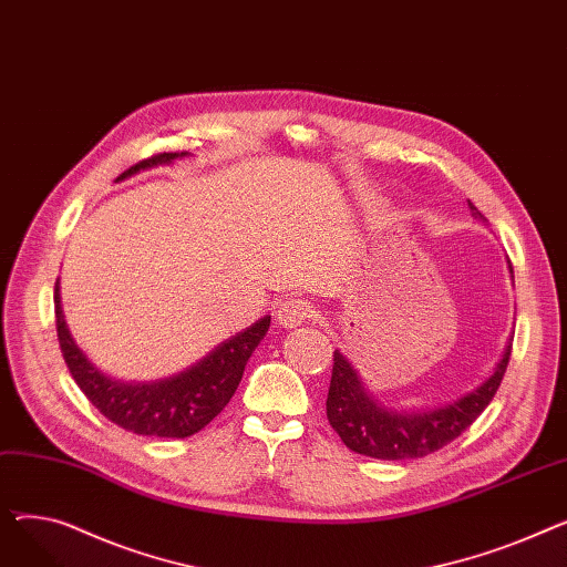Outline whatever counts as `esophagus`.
I'll return each mask as SVG.
<instances>
[{
    "label": "esophagus",
    "instance_id": "1",
    "mask_svg": "<svg viewBox=\"0 0 567 567\" xmlns=\"http://www.w3.org/2000/svg\"><path fill=\"white\" fill-rule=\"evenodd\" d=\"M312 306L303 299H289L278 310V323L282 329H296V326L306 323L312 317Z\"/></svg>",
    "mask_w": 567,
    "mask_h": 567
}]
</instances>
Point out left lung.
<instances>
[{
  "label": "left lung",
  "mask_w": 567,
  "mask_h": 567,
  "mask_svg": "<svg viewBox=\"0 0 567 567\" xmlns=\"http://www.w3.org/2000/svg\"><path fill=\"white\" fill-rule=\"evenodd\" d=\"M471 216L485 223V216L471 202ZM511 274H513V266ZM513 338L505 342L498 363L492 374L464 393L462 398L432 409L406 411L385 406L379 402L347 361V355L336 349L331 389L326 398V415L331 427L340 434L347 449L374 460H419L457 439L496 395L501 379L511 361Z\"/></svg>",
  "instance_id": "1"
}]
</instances>
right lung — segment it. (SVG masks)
Wrapping results in <instances>:
<instances>
[{"label":"right lung","instance_id":"obj_1","mask_svg":"<svg viewBox=\"0 0 567 567\" xmlns=\"http://www.w3.org/2000/svg\"><path fill=\"white\" fill-rule=\"evenodd\" d=\"M184 156H188V152L146 158L126 169L116 182H124V178L144 169L169 165ZM54 317L64 361L86 400L114 425L133 434L161 439H186L216 419L238 389L248 359L271 326L268 315L257 319L248 329L223 340L197 363L172 377L154 381H122L101 372L75 344L64 319L59 280L54 285Z\"/></svg>","mask_w":567,"mask_h":567}]
</instances>
